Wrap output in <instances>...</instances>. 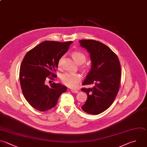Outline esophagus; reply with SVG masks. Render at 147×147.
Listing matches in <instances>:
<instances>
[{"label":"esophagus","instance_id":"1","mask_svg":"<svg viewBox=\"0 0 147 147\" xmlns=\"http://www.w3.org/2000/svg\"><path fill=\"white\" fill-rule=\"evenodd\" d=\"M71 91L72 93H78V91L77 90H71Z\"/></svg>","mask_w":147,"mask_h":147}]
</instances>
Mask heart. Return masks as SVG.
Returning <instances> with one entry per match:
<instances>
[{"label":"heart","instance_id":"heart-1","mask_svg":"<svg viewBox=\"0 0 147 147\" xmlns=\"http://www.w3.org/2000/svg\"><path fill=\"white\" fill-rule=\"evenodd\" d=\"M72 56L74 61L78 64H82L86 61V57L85 55L80 52H74ZM60 61L61 60L59 61V65ZM61 79L63 83L67 86L71 88H75L80 81L81 76L78 74L65 73L61 75Z\"/></svg>","mask_w":147,"mask_h":147}]
</instances>
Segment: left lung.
<instances>
[{"label": "left lung", "mask_w": 147, "mask_h": 147, "mask_svg": "<svg viewBox=\"0 0 147 147\" xmlns=\"http://www.w3.org/2000/svg\"><path fill=\"white\" fill-rule=\"evenodd\" d=\"M80 46L90 53L91 68L82 85L94 84L92 88H83L87 99L82 106L87 113L99 114L107 109L115 98L120 86L121 68L117 56L107 46L93 40H82Z\"/></svg>", "instance_id": "left-lung-1"}]
</instances>
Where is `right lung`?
<instances>
[{
	"mask_svg": "<svg viewBox=\"0 0 147 147\" xmlns=\"http://www.w3.org/2000/svg\"><path fill=\"white\" fill-rule=\"evenodd\" d=\"M72 43L45 41L25 56L20 67V80L25 98L34 109L45 111L54 107L60 95L67 91V87L60 83H53L48 86L45 81L56 76L55 72L59 61Z\"/></svg>",
	"mask_w": 147,
	"mask_h": 147,
	"instance_id": "add662e5",
	"label": "right lung"
}]
</instances>
